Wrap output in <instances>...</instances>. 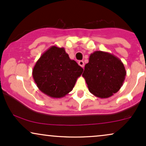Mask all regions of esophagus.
Masks as SVG:
<instances>
[{"instance_id":"obj_1","label":"esophagus","mask_w":146,"mask_h":146,"mask_svg":"<svg viewBox=\"0 0 146 146\" xmlns=\"http://www.w3.org/2000/svg\"><path fill=\"white\" fill-rule=\"evenodd\" d=\"M78 64L79 66H81L82 68L84 67V62L83 61V60H79V61L78 62Z\"/></svg>"}]
</instances>
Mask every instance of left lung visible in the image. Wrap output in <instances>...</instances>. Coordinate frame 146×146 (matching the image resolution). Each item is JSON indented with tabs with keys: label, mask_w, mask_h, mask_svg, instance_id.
Segmentation results:
<instances>
[{
	"label": "left lung",
	"mask_w": 146,
	"mask_h": 146,
	"mask_svg": "<svg viewBox=\"0 0 146 146\" xmlns=\"http://www.w3.org/2000/svg\"><path fill=\"white\" fill-rule=\"evenodd\" d=\"M126 73L124 64L118 57L100 50L90 54L82 76L92 94L107 98L121 89Z\"/></svg>",
	"instance_id": "obj_1"
}]
</instances>
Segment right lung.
Segmentation results:
<instances>
[{"label": "right lung", "mask_w": 146, "mask_h": 146, "mask_svg": "<svg viewBox=\"0 0 146 146\" xmlns=\"http://www.w3.org/2000/svg\"><path fill=\"white\" fill-rule=\"evenodd\" d=\"M82 69L64 48L52 46L37 60L32 71L35 83L48 96L60 98L72 91Z\"/></svg>", "instance_id": "right-lung-1"}]
</instances>
